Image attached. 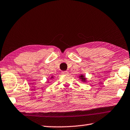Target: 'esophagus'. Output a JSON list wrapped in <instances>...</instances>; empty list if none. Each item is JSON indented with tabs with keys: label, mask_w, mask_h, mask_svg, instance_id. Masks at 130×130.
<instances>
[{
	"label": "esophagus",
	"mask_w": 130,
	"mask_h": 130,
	"mask_svg": "<svg viewBox=\"0 0 130 130\" xmlns=\"http://www.w3.org/2000/svg\"><path fill=\"white\" fill-rule=\"evenodd\" d=\"M62 74H68V71H63L62 72Z\"/></svg>",
	"instance_id": "1"
}]
</instances>
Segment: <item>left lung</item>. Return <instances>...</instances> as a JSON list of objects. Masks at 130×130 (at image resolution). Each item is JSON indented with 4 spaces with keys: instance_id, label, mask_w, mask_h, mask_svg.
I'll return each instance as SVG.
<instances>
[{
    "instance_id": "left-lung-1",
    "label": "left lung",
    "mask_w": 130,
    "mask_h": 130,
    "mask_svg": "<svg viewBox=\"0 0 130 130\" xmlns=\"http://www.w3.org/2000/svg\"><path fill=\"white\" fill-rule=\"evenodd\" d=\"M79 78L82 81H83V82H86V78H85V77L83 75L81 74L80 75H79Z\"/></svg>"
}]
</instances>
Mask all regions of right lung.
<instances>
[{"label": "right lung", "instance_id": "1", "mask_svg": "<svg viewBox=\"0 0 130 130\" xmlns=\"http://www.w3.org/2000/svg\"><path fill=\"white\" fill-rule=\"evenodd\" d=\"M53 78V77H51V78Z\"/></svg>", "mask_w": 130, "mask_h": 130}]
</instances>
